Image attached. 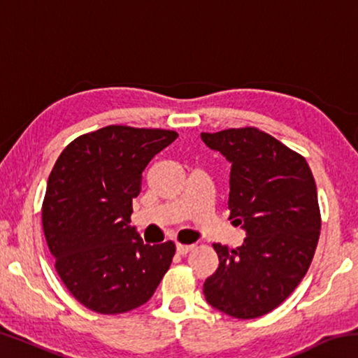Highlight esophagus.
Masks as SVG:
<instances>
[{
    "label": "esophagus",
    "mask_w": 358,
    "mask_h": 358,
    "mask_svg": "<svg viewBox=\"0 0 358 358\" xmlns=\"http://www.w3.org/2000/svg\"><path fill=\"white\" fill-rule=\"evenodd\" d=\"M194 250V245H183V243H178L177 245V251L178 254H187L189 251Z\"/></svg>",
    "instance_id": "esophagus-1"
}]
</instances>
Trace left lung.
Instances as JSON below:
<instances>
[{
	"label": "left lung",
	"instance_id": "1",
	"mask_svg": "<svg viewBox=\"0 0 358 358\" xmlns=\"http://www.w3.org/2000/svg\"><path fill=\"white\" fill-rule=\"evenodd\" d=\"M230 161L229 220L246 230L243 246L215 243L220 266L205 280L211 306L237 319L273 311L299 286L320 234L316 181L305 157L252 126L202 132Z\"/></svg>",
	"mask_w": 358,
	"mask_h": 358
}]
</instances>
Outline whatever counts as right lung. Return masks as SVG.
<instances>
[{
    "label": "right lung",
    "instance_id": "1",
    "mask_svg": "<svg viewBox=\"0 0 358 358\" xmlns=\"http://www.w3.org/2000/svg\"><path fill=\"white\" fill-rule=\"evenodd\" d=\"M177 137L110 124L74 138L53 166L42 229L58 276L88 310L107 316L136 310L171 266L173 241L143 243L129 222L143 169Z\"/></svg>",
    "mask_w": 358,
    "mask_h": 358
}]
</instances>
